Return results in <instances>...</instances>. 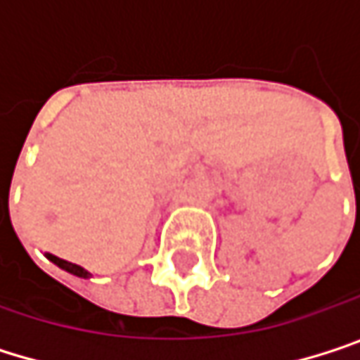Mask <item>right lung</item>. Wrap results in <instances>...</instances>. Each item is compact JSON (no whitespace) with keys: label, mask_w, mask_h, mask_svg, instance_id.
<instances>
[{"label":"right lung","mask_w":360,"mask_h":360,"mask_svg":"<svg viewBox=\"0 0 360 360\" xmlns=\"http://www.w3.org/2000/svg\"><path fill=\"white\" fill-rule=\"evenodd\" d=\"M53 264H58L60 269H64V271H68V273H72V275H77V277H83V279H87V277H91V273L89 271H85L83 266H79V264H75V262H68V260H64V258H58V256H53V254H45Z\"/></svg>","instance_id":"obj_1"}]
</instances>
